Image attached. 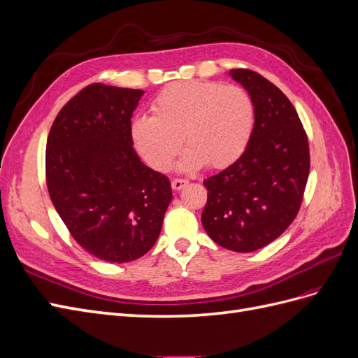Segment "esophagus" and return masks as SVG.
<instances>
[{"label":"esophagus","instance_id":"34e87169","mask_svg":"<svg viewBox=\"0 0 358 358\" xmlns=\"http://www.w3.org/2000/svg\"><path fill=\"white\" fill-rule=\"evenodd\" d=\"M188 183L187 179H173L171 180V188L176 189V191H180L183 187H185Z\"/></svg>","mask_w":358,"mask_h":358}]
</instances>
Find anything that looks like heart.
<instances>
[{"label": "heart", "instance_id": "heart-1", "mask_svg": "<svg viewBox=\"0 0 358 358\" xmlns=\"http://www.w3.org/2000/svg\"><path fill=\"white\" fill-rule=\"evenodd\" d=\"M154 116H137L131 133L138 152L155 170H166L182 148V170L230 166L251 140L255 112L249 94L236 85L180 80L161 90Z\"/></svg>", "mask_w": 358, "mask_h": 358}]
</instances>
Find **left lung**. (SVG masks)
<instances>
[{
    "instance_id": "left-lung-1",
    "label": "left lung",
    "mask_w": 358,
    "mask_h": 358,
    "mask_svg": "<svg viewBox=\"0 0 358 358\" xmlns=\"http://www.w3.org/2000/svg\"><path fill=\"white\" fill-rule=\"evenodd\" d=\"M230 74L251 95L254 131L239 159L204 179L201 222L222 248L252 252L278 239L297 216L309 176V143L294 106L278 86L248 69Z\"/></svg>"
}]
</instances>
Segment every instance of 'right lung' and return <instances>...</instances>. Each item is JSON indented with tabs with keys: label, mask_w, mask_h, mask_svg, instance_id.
I'll return each instance as SVG.
<instances>
[{
	"label": "right lung",
	"mask_w": 358,
	"mask_h": 358,
	"mask_svg": "<svg viewBox=\"0 0 358 358\" xmlns=\"http://www.w3.org/2000/svg\"><path fill=\"white\" fill-rule=\"evenodd\" d=\"M142 95L92 83L62 107L48 137L50 200L74 241L109 263L134 262L155 245L173 199L169 178L133 148Z\"/></svg>",
	"instance_id": "right-lung-1"
}]
</instances>
